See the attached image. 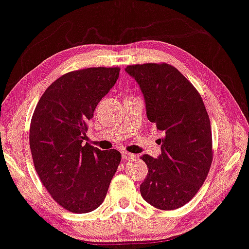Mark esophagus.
I'll list each match as a JSON object with an SVG mask.
<instances>
[{
    "label": "esophagus",
    "mask_w": 249,
    "mask_h": 249,
    "mask_svg": "<svg viewBox=\"0 0 249 249\" xmlns=\"http://www.w3.org/2000/svg\"><path fill=\"white\" fill-rule=\"evenodd\" d=\"M135 157H136L135 154L128 153V152H125V151L122 152V158H123V160H133Z\"/></svg>",
    "instance_id": "34e87169"
}]
</instances>
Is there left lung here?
Listing matches in <instances>:
<instances>
[{"label":"left lung","instance_id":"obj_1","mask_svg":"<svg viewBox=\"0 0 249 249\" xmlns=\"http://www.w3.org/2000/svg\"><path fill=\"white\" fill-rule=\"evenodd\" d=\"M125 71L143 92L148 121L164 134L158 159L141 157L148 168L141 195L158 209H178L196 195L213 162L205 104L194 85L171 65L127 66Z\"/></svg>","mask_w":249,"mask_h":249}]
</instances>
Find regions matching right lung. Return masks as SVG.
Segmentation results:
<instances>
[{
  "label": "right lung",
  "mask_w": 249,
  "mask_h": 249,
  "mask_svg": "<svg viewBox=\"0 0 249 249\" xmlns=\"http://www.w3.org/2000/svg\"><path fill=\"white\" fill-rule=\"evenodd\" d=\"M120 68H87L53 81L38 102L30 126L36 171L55 202L70 213L95 210L105 199L122 155L84 144L97 104Z\"/></svg>",
  "instance_id": "obj_1"
}]
</instances>
